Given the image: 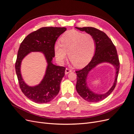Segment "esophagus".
I'll return each mask as SVG.
<instances>
[{"label": "esophagus", "instance_id": "obj_1", "mask_svg": "<svg viewBox=\"0 0 134 134\" xmlns=\"http://www.w3.org/2000/svg\"><path fill=\"white\" fill-rule=\"evenodd\" d=\"M71 71H72V70H71V69H69V68H66L65 71V74H68V73H69V72H71Z\"/></svg>", "mask_w": 134, "mask_h": 134}]
</instances>
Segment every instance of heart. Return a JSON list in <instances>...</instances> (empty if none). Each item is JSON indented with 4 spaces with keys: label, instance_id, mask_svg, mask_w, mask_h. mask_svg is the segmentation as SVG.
Listing matches in <instances>:
<instances>
[{
    "label": "heart",
    "instance_id": "heart-1",
    "mask_svg": "<svg viewBox=\"0 0 134 134\" xmlns=\"http://www.w3.org/2000/svg\"><path fill=\"white\" fill-rule=\"evenodd\" d=\"M95 49V41L89 34H83L76 30L66 32L60 38V44L55 46L56 58L62 62L68 58L76 68H82L90 62Z\"/></svg>",
    "mask_w": 134,
    "mask_h": 134
}]
</instances>
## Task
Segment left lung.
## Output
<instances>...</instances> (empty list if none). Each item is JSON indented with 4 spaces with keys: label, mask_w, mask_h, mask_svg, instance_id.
I'll use <instances>...</instances> for the list:
<instances>
[{
    "label": "left lung",
    "mask_w": 134,
    "mask_h": 134,
    "mask_svg": "<svg viewBox=\"0 0 134 134\" xmlns=\"http://www.w3.org/2000/svg\"><path fill=\"white\" fill-rule=\"evenodd\" d=\"M75 28L91 34L94 38L96 44L95 54L90 63L82 69L75 71L77 75L76 90L78 94L88 102H99L110 94L116 86L120 69V62L116 48L108 36L97 28L91 27ZM102 62H110L116 67V78L113 86L108 92L104 95H97L88 88L86 82V76L92 68Z\"/></svg>",
    "instance_id": "8db88e82"
}]
</instances>
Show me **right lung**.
Instances as JSON below:
<instances>
[{
	"label": "right lung",
	"mask_w": 134,
	"mask_h": 134,
	"mask_svg": "<svg viewBox=\"0 0 134 134\" xmlns=\"http://www.w3.org/2000/svg\"><path fill=\"white\" fill-rule=\"evenodd\" d=\"M66 30L65 27H42L27 36L20 44L15 68L19 87L28 98L37 103L50 102L58 95L60 83L65 75V68L52 63L55 56V43L59 36ZM41 51L46 55L48 66L46 74L38 86H28L20 74V67L22 59L29 52Z\"/></svg>",
	"instance_id": "1"
}]
</instances>
